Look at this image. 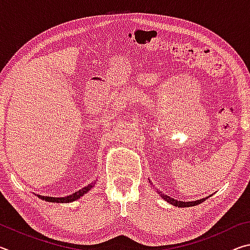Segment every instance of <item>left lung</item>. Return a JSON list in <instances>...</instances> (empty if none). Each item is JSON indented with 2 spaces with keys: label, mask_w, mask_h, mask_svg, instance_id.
<instances>
[{
  "label": "left lung",
  "mask_w": 250,
  "mask_h": 250,
  "mask_svg": "<svg viewBox=\"0 0 250 250\" xmlns=\"http://www.w3.org/2000/svg\"><path fill=\"white\" fill-rule=\"evenodd\" d=\"M160 193H161V192H160ZM161 195H162V196L164 197V200H166V201H167L168 203H170V204L174 205V206H179V207H189V206H195V205H197V204H200V203H202V202H204V201H205V198H202V200H200V201H194V202H179V201L173 200V198L168 197V196H167V195H164V194H161Z\"/></svg>",
  "instance_id": "8db88e82"
}]
</instances>
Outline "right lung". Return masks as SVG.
Returning <instances> with one entry per match:
<instances>
[{"instance_id": "1", "label": "right lung", "mask_w": 250, "mask_h": 250, "mask_svg": "<svg viewBox=\"0 0 250 250\" xmlns=\"http://www.w3.org/2000/svg\"><path fill=\"white\" fill-rule=\"evenodd\" d=\"M92 188V184H89L87 186H84L83 189H80V191L76 192L74 194H71L70 196H67V197H49V196H42V195H37L39 198L41 200H44L46 202H52V203H69V202H73L78 200L80 198V196H83V194H86L89 189Z\"/></svg>"}]
</instances>
